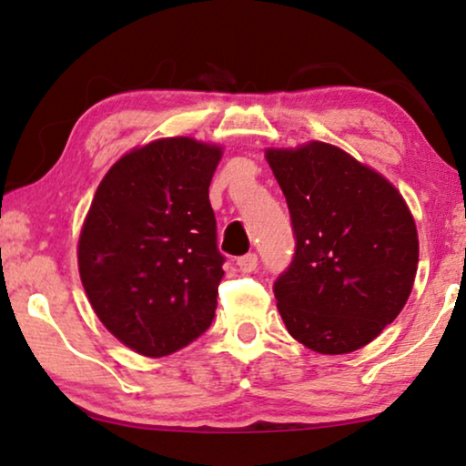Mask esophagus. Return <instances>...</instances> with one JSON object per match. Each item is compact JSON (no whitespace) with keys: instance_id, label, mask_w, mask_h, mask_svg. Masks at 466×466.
<instances>
[{"instance_id":"34e87169","label":"esophagus","mask_w":466,"mask_h":466,"mask_svg":"<svg viewBox=\"0 0 466 466\" xmlns=\"http://www.w3.org/2000/svg\"><path fill=\"white\" fill-rule=\"evenodd\" d=\"M238 267H239V271L250 273L258 267V257L254 252H248V254H244V257L238 258Z\"/></svg>"}]
</instances>
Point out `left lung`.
<instances>
[{"instance_id": "left-lung-1", "label": "left lung", "mask_w": 466, "mask_h": 466, "mask_svg": "<svg viewBox=\"0 0 466 466\" xmlns=\"http://www.w3.org/2000/svg\"><path fill=\"white\" fill-rule=\"evenodd\" d=\"M289 203L295 258L276 279L279 316L305 348L350 354L405 308L418 269V231L397 188L324 142L269 148Z\"/></svg>"}]
</instances>
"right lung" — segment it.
Wrapping results in <instances>:
<instances>
[{
	"label": "right lung",
	"mask_w": 466,
	"mask_h": 466,
	"mask_svg": "<svg viewBox=\"0 0 466 466\" xmlns=\"http://www.w3.org/2000/svg\"><path fill=\"white\" fill-rule=\"evenodd\" d=\"M222 148L165 137L133 148L97 187L78 269L101 324L133 352L174 354L214 320L225 257L209 182Z\"/></svg>",
	"instance_id": "add662e5"
}]
</instances>
